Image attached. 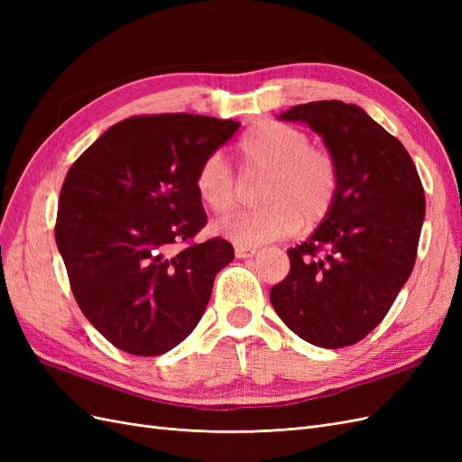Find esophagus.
<instances>
[{
	"instance_id": "34e87169",
	"label": "esophagus",
	"mask_w": 462,
	"mask_h": 462,
	"mask_svg": "<svg viewBox=\"0 0 462 462\" xmlns=\"http://www.w3.org/2000/svg\"><path fill=\"white\" fill-rule=\"evenodd\" d=\"M256 254V248L253 246H235V256L236 258H253Z\"/></svg>"
}]
</instances>
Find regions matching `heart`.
Wrapping results in <instances>:
<instances>
[{
    "instance_id": "1",
    "label": "heart",
    "mask_w": 462,
    "mask_h": 462,
    "mask_svg": "<svg viewBox=\"0 0 462 462\" xmlns=\"http://www.w3.org/2000/svg\"><path fill=\"white\" fill-rule=\"evenodd\" d=\"M236 158L246 173H265L262 208L221 221L217 233L233 243L256 246L295 235L324 221L339 199L341 167L328 146L310 144L306 131L275 119L250 127L236 143ZM194 189L200 202L217 216L239 204V179L219 153L199 165Z\"/></svg>"
}]
</instances>
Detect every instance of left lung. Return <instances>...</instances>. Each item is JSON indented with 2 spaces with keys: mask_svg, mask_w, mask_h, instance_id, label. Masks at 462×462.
<instances>
[{
  "mask_svg": "<svg viewBox=\"0 0 462 462\" xmlns=\"http://www.w3.org/2000/svg\"><path fill=\"white\" fill-rule=\"evenodd\" d=\"M324 136L341 167L331 214L289 248L291 270L270 300L285 326L321 348L355 345L380 324L407 283L426 214L409 152L365 109L339 100L282 114Z\"/></svg>",
  "mask_w": 462,
  "mask_h": 462,
  "instance_id": "8db88e82",
  "label": "left lung"
}]
</instances>
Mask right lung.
<instances>
[{
  "label": "right lung",
  "mask_w": 462,
  "mask_h": 462,
  "mask_svg": "<svg viewBox=\"0 0 462 462\" xmlns=\"http://www.w3.org/2000/svg\"><path fill=\"white\" fill-rule=\"evenodd\" d=\"M236 129L208 116H134L67 171L55 243L79 309L121 351L158 356L187 339L233 260L221 236L194 243L208 221L194 177Z\"/></svg>",
  "instance_id": "obj_1"
}]
</instances>
